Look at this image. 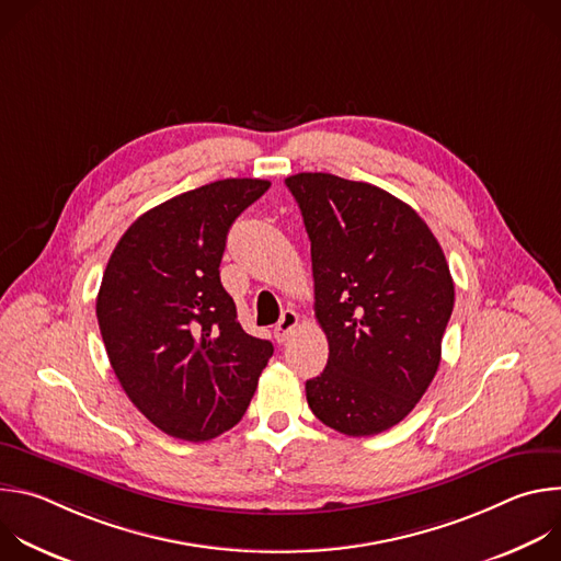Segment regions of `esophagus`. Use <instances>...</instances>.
<instances>
[{
  "mask_svg": "<svg viewBox=\"0 0 561 561\" xmlns=\"http://www.w3.org/2000/svg\"><path fill=\"white\" fill-rule=\"evenodd\" d=\"M297 322H299V317H297L295 310H284L282 319L277 322V327H275V340L277 342H286L288 335L297 329Z\"/></svg>",
  "mask_w": 561,
  "mask_h": 561,
  "instance_id": "obj_1",
  "label": "esophagus"
}]
</instances>
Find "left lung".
<instances>
[{
    "instance_id": "8db88e82",
    "label": "left lung",
    "mask_w": 561,
    "mask_h": 561,
    "mask_svg": "<svg viewBox=\"0 0 561 561\" xmlns=\"http://www.w3.org/2000/svg\"><path fill=\"white\" fill-rule=\"evenodd\" d=\"M310 239L314 317L329 364L306 381L319 422L366 437L402 422L431 386L455 304L444 251L402 199L331 173L286 178Z\"/></svg>"
}]
</instances>
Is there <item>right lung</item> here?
<instances>
[{
    "instance_id": "1",
    "label": "right lung",
    "mask_w": 561,
    "mask_h": 561,
    "mask_svg": "<svg viewBox=\"0 0 561 561\" xmlns=\"http://www.w3.org/2000/svg\"><path fill=\"white\" fill-rule=\"evenodd\" d=\"M271 182L219 180L137 217L98 295L111 366L137 411L171 437L208 442L247 413L273 344L237 322L219 279L226 234Z\"/></svg>"
}]
</instances>
